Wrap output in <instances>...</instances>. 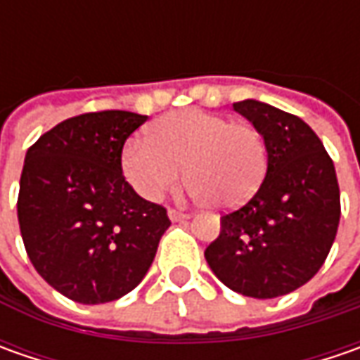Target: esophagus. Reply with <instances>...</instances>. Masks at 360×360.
I'll return each mask as SVG.
<instances>
[{"label": "esophagus", "instance_id": "1", "mask_svg": "<svg viewBox=\"0 0 360 360\" xmlns=\"http://www.w3.org/2000/svg\"><path fill=\"white\" fill-rule=\"evenodd\" d=\"M168 216H170V220H172V222H180V220H186L188 218V214H184V212H178V210H174V208L168 210Z\"/></svg>", "mask_w": 360, "mask_h": 360}]
</instances>
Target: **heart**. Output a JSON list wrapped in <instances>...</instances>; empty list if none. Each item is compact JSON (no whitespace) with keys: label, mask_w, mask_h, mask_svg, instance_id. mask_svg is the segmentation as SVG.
Instances as JSON below:
<instances>
[{"label":"heart","mask_w":360,"mask_h":360,"mask_svg":"<svg viewBox=\"0 0 360 360\" xmlns=\"http://www.w3.org/2000/svg\"><path fill=\"white\" fill-rule=\"evenodd\" d=\"M184 168L196 198L216 210H234L255 196L266 176V140L250 122L182 110L158 120L148 140H131L122 152L128 182L148 200L174 192Z\"/></svg>","instance_id":"heart-1"}]
</instances>
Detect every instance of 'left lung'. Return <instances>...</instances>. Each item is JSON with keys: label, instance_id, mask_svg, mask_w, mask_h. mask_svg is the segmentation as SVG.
<instances>
[{"label": "left lung", "instance_id": "1", "mask_svg": "<svg viewBox=\"0 0 360 360\" xmlns=\"http://www.w3.org/2000/svg\"><path fill=\"white\" fill-rule=\"evenodd\" d=\"M234 110L262 131L269 168L255 196L220 218L206 262L230 290L274 298L323 266L340 220L337 172L319 136L298 116L244 100Z\"/></svg>", "mask_w": 360, "mask_h": 360}]
</instances>
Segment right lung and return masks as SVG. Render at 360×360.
<instances>
[{
    "mask_svg": "<svg viewBox=\"0 0 360 360\" xmlns=\"http://www.w3.org/2000/svg\"><path fill=\"white\" fill-rule=\"evenodd\" d=\"M148 116L124 110L63 120L23 162L18 220L39 276L63 297L102 304L142 283L170 218L122 174V148Z\"/></svg>",
    "mask_w": 360,
    "mask_h": 360,
    "instance_id": "right-lung-1",
    "label": "right lung"
}]
</instances>
